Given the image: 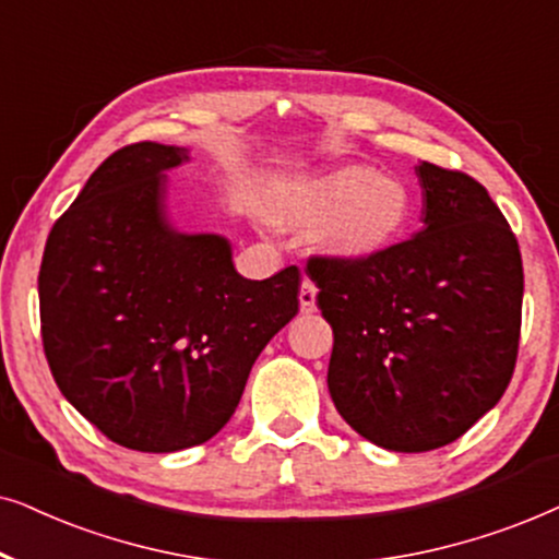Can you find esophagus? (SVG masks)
<instances>
[{"instance_id":"esophagus-1","label":"esophagus","mask_w":559,"mask_h":559,"mask_svg":"<svg viewBox=\"0 0 559 559\" xmlns=\"http://www.w3.org/2000/svg\"><path fill=\"white\" fill-rule=\"evenodd\" d=\"M299 307L304 314H311V311L317 309V286L311 284L309 278L301 281V288H299Z\"/></svg>"}]
</instances>
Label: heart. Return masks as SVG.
<instances>
[{"mask_svg": "<svg viewBox=\"0 0 559 559\" xmlns=\"http://www.w3.org/2000/svg\"><path fill=\"white\" fill-rule=\"evenodd\" d=\"M271 219L317 227L319 250L337 260L381 255L412 219V193L393 176L368 166H342L284 183L271 197Z\"/></svg>", "mask_w": 559, "mask_h": 559, "instance_id": "1", "label": "heart"}]
</instances>
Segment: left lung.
<instances>
[{
  "mask_svg": "<svg viewBox=\"0 0 559 559\" xmlns=\"http://www.w3.org/2000/svg\"><path fill=\"white\" fill-rule=\"evenodd\" d=\"M424 229L368 260L309 258L342 419L393 452L463 437L503 396L522 332L519 242L488 191L424 160Z\"/></svg>",
  "mask_w": 559,
  "mask_h": 559,
  "instance_id": "left-lung-1",
  "label": "left lung"
}]
</instances>
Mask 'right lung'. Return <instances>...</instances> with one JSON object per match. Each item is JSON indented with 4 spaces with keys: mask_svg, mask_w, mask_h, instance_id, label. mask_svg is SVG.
Masks as SVG:
<instances>
[{
    "mask_svg": "<svg viewBox=\"0 0 559 559\" xmlns=\"http://www.w3.org/2000/svg\"><path fill=\"white\" fill-rule=\"evenodd\" d=\"M189 151L119 147L50 229L37 294L50 373L104 437L140 452L212 440L252 362L299 311V267L242 278L219 235H183L166 170Z\"/></svg>",
    "mask_w": 559,
    "mask_h": 559,
    "instance_id": "right-lung-1",
    "label": "right lung"
}]
</instances>
